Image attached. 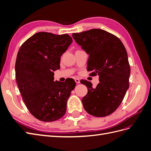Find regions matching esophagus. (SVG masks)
Returning a JSON list of instances; mask_svg holds the SVG:
<instances>
[{
    "instance_id": "34e87169",
    "label": "esophagus",
    "mask_w": 151,
    "mask_h": 151,
    "mask_svg": "<svg viewBox=\"0 0 151 151\" xmlns=\"http://www.w3.org/2000/svg\"><path fill=\"white\" fill-rule=\"evenodd\" d=\"M75 81H76V83L77 84L80 83V80H79L78 78H76V79H75Z\"/></svg>"
}]
</instances>
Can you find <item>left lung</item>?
I'll return each instance as SVG.
<instances>
[{
  "label": "left lung",
  "mask_w": 151,
  "mask_h": 151,
  "mask_svg": "<svg viewBox=\"0 0 151 151\" xmlns=\"http://www.w3.org/2000/svg\"><path fill=\"white\" fill-rule=\"evenodd\" d=\"M72 37L89 55L87 70L99 76L96 88L90 82L81 81L88 89L82 99L84 109L97 117L110 115L120 106L129 87L130 67L124 45L116 36L100 29L73 33Z\"/></svg>",
  "instance_id": "left-lung-1"
}]
</instances>
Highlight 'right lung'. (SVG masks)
<instances>
[{
    "label": "right lung",
    "mask_w": 151,
    "mask_h": 151,
    "mask_svg": "<svg viewBox=\"0 0 151 151\" xmlns=\"http://www.w3.org/2000/svg\"><path fill=\"white\" fill-rule=\"evenodd\" d=\"M72 42L67 34L39 32L27 40L17 53L15 71L18 88L27 108L41 121H55L66 112L76 82L72 79L64 83L54 81L53 76Z\"/></svg>",
    "instance_id": "right-lung-1"
}]
</instances>
